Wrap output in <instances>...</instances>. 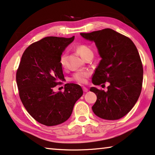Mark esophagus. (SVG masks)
<instances>
[{"instance_id":"34e87169","label":"esophagus","mask_w":155,"mask_h":155,"mask_svg":"<svg viewBox=\"0 0 155 155\" xmlns=\"http://www.w3.org/2000/svg\"><path fill=\"white\" fill-rule=\"evenodd\" d=\"M83 91H84V92H87L88 91V88H86V87H83Z\"/></svg>"}]
</instances>
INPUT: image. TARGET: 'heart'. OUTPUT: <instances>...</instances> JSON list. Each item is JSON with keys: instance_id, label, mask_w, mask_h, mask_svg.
<instances>
[{"instance_id": "1", "label": "heart", "mask_w": 155, "mask_h": 155, "mask_svg": "<svg viewBox=\"0 0 155 155\" xmlns=\"http://www.w3.org/2000/svg\"><path fill=\"white\" fill-rule=\"evenodd\" d=\"M77 51L78 54L82 57L83 58L85 59L87 56L89 55H93V51L90 48L87 46L86 45H79L77 47ZM67 62V54L62 53L60 57V60H59V63H60V66L65 67L66 66ZM90 77V72L86 71H77L74 74L72 77L71 78V80L73 81H75L79 84H84L86 83L87 78Z\"/></svg>"}]
</instances>
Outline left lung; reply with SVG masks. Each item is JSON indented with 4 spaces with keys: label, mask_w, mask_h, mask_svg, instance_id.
<instances>
[{
    "label": "left lung",
    "mask_w": 155,
    "mask_h": 155,
    "mask_svg": "<svg viewBox=\"0 0 155 155\" xmlns=\"http://www.w3.org/2000/svg\"><path fill=\"white\" fill-rule=\"evenodd\" d=\"M81 35L94 41L102 58L93 74V84L110 83L106 92L91 88L97 95L93 112L107 120L121 119L134 107L142 90L143 68L136 46L128 37L111 29Z\"/></svg>",
    "instance_id": "8db88e82"
}]
</instances>
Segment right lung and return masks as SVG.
Masks as SVG:
<instances>
[{
    "label": "right lung",
    "mask_w": 155,
    "mask_h": 155,
    "mask_svg": "<svg viewBox=\"0 0 155 155\" xmlns=\"http://www.w3.org/2000/svg\"><path fill=\"white\" fill-rule=\"evenodd\" d=\"M74 39V36L45 37L30 45L21 56L16 74L19 97L29 114L43 125L67 121L83 95L81 87L75 84H65L63 92L53 91L64 79L60 57Z\"/></svg>",
    "instance_id": "right-lung-1"
}]
</instances>
